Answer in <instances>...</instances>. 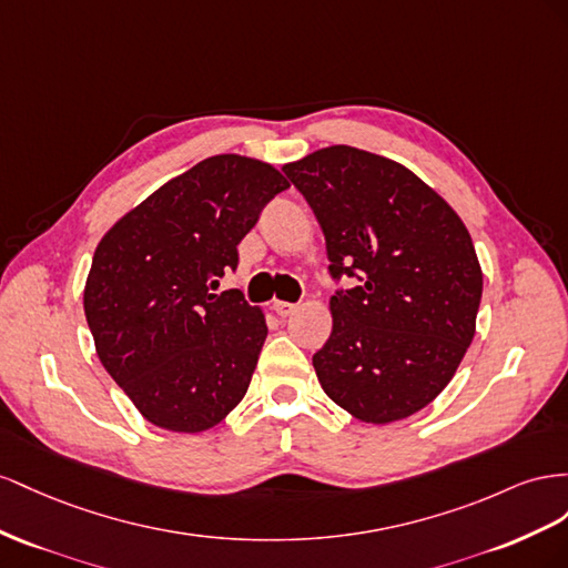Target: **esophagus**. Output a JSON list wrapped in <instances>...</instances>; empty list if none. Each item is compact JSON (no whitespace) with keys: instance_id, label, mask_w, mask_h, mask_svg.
<instances>
[{"instance_id":"obj_1","label":"esophagus","mask_w":568,"mask_h":568,"mask_svg":"<svg viewBox=\"0 0 568 568\" xmlns=\"http://www.w3.org/2000/svg\"><path fill=\"white\" fill-rule=\"evenodd\" d=\"M273 312L278 314V316H293L295 312H297V304H290V302H281V300H275L273 302Z\"/></svg>"}]
</instances>
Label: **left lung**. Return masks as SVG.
Returning <instances> with one entry per match:
<instances>
[{"label":"left lung","mask_w":568,"mask_h":568,"mask_svg":"<svg viewBox=\"0 0 568 568\" xmlns=\"http://www.w3.org/2000/svg\"><path fill=\"white\" fill-rule=\"evenodd\" d=\"M326 235L333 331L314 354L326 395L364 424L424 409L476 333L483 271L464 221L393 159L333 144L283 166Z\"/></svg>","instance_id":"obj_1"}]
</instances>
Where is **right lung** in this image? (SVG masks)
Masks as SVG:
<instances>
[{
  "label": "right lung",
  "mask_w": 568,
  "mask_h": 568,
  "mask_svg": "<svg viewBox=\"0 0 568 568\" xmlns=\"http://www.w3.org/2000/svg\"><path fill=\"white\" fill-rule=\"evenodd\" d=\"M278 169L216 154L161 185L94 250L85 318L97 356L150 424L214 428L245 397L266 318L240 290L216 295L237 245L287 190Z\"/></svg>",
  "instance_id": "right-lung-1"
}]
</instances>
